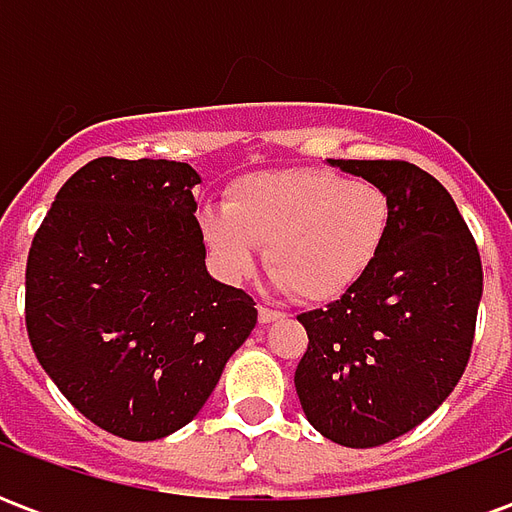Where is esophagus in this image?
Returning <instances> with one entry per match:
<instances>
[{
    "label": "esophagus",
    "mask_w": 512,
    "mask_h": 512,
    "mask_svg": "<svg viewBox=\"0 0 512 512\" xmlns=\"http://www.w3.org/2000/svg\"><path fill=\"white\" fill-rule=\"evenodd\" d=\"M279 318H282V312L271 310V307H263V304L257 307V321L260 323H274L279 321Z\"/></svg>",
    "instance_id": "1"
}]
</instances>
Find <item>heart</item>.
I'll return each instance as SVG.
<instances>
[{
    "label": "heart",
    "mask_w": 512,
    "mask_h": 512,
    "mask_svg": "<svg viewBox=\"0 0 512 512\" xmlns=\"http://www.w3.org/2000/svg\"><path fill=\"white\" fill-rule=\"evenodd\" d=\"M392 202L365 178L329 169H274L235 180L224 208L202 216V233L230 279L263 260L277 285L301 301H332L376 263Z\"/></svg>",
    "instance_id": "b5f03b06"
}]
</instances>
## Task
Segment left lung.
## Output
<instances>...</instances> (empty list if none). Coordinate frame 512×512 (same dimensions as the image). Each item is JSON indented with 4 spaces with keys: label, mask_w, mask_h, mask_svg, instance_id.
Listing matches in <instances>:
<instances>
[{
    "label": "left lung",
    "mask_w": 512,
    "mask_h": 512,
    "mask_svg": "<svg viewBox=\"0 0 512 512\" xmlns=\"http://www.w3.org/2000/svg\"><path fill=\"white\" fill-rule=\"evenodd\" d=\"M392 202L389 235L365 277L301 312L310 345L296 392L310 425L343 447H378L428 419L461 381L483 266L450 191L408 161L329 158Z\"/></svg>",
    "instance_id": "obj_1"
}]
</instances>
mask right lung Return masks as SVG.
Masks as SVG:
<instances>
[{"label":"right lung","instance_id":"obj_1","mask_svg":"<svg viewBox=\"0 0 512 512\" xmlns=\"http://www.w3.org/2000/svg\"><path fill=\"white\" fill-rule=\"evenodd\" d=\"M167 158H95L65 180L27 257V332L73 408L128 441L197 417L257 323L208 274L191 189Z\"/></svg>","mask_w":512,"mask_h":512}]
</instances>
